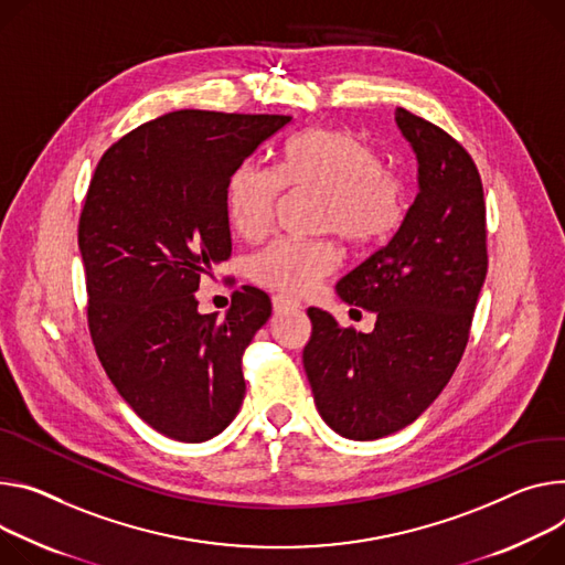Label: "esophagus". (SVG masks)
Returning a JSON list of instances; mask_svg holds the SVG:
<instances>
[{
  "instance_id": "1",
  "label": "esophagus",
  "mask_w": 565,
  "mask_h": 565,
  "mask_svg": "<svg viewBox=\"0 0 565 565\" xmlns=\"http://www.w3.org/2000/svg\"><path fill=\"white\" fill-rule=\"evenodd\" d=\"M273 309H275V313H288V311H297L299 303L284 297V295H275L273 297Z\"/></svg>"
}]
</instances>
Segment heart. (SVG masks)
<instances>
[{
	"label": "heart",
	"instance_id": "1",
	"mask_svg": "<svg viewBox=\"0 0 565 565\" xmlns=\"http://www.w3.org/2000/svg\"><path fill=\"white\" fill-rule=\"evenodd\" d=\"M322 193L318 227L335 232L355 249L392 238L407 216V182L383 164L379 148L342 128H311L292 137L277 171L238 164L225 189L227 216L245 241L264 238L275 221L281 189ZM331 238H277L249 259V277L288 297L309 295L340 266Z\"/></svg>",
	"mask_w": 565,
	"mask_h": 565
}]
</instances>
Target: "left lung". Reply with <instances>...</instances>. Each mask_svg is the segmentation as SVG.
<instances>
[{
	"label": "left lung",
	"instance_id": "8db88e82",
	"mask_svg": "<svg viewBox=\"0 0 565 565\" xmlns=\"http://www.w3.org/2000/svg\"><path fill=\"white\" fill-rule=\"evenodd\" d=\"M419 160V193L394 238L335 290L376 313L372 333L309 309L303 347L322 419L347 439H379L413 424L439 396L467 349L487 277V207L473 158L439 126L396 108Z\"/></svg>",
	"mask_w": 565,
	"mask_h": 565
}]
</instances>
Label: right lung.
Returning a JSON list of instances; mask_svg holds the SVG:
<instances>
[{"label": "right lung", "mask_w": 565, "mask_h": 565, "mask_svg": "<svg viewBox=\"0 0 565 565\" xmlns=\"http://www.w3.org/2000/svg\"><path fill=\"white\" fill-rule=\"evenodd\" d=\"M288 124L169 113L113 143L89 180L78 221L89 335L135 415L171 439H212L243 403V351L268 322L270 297L243 286L218 318L198 313L193 292L232 254V171Z\"/></svg>", "instance_id": "1"}]
</instances>
